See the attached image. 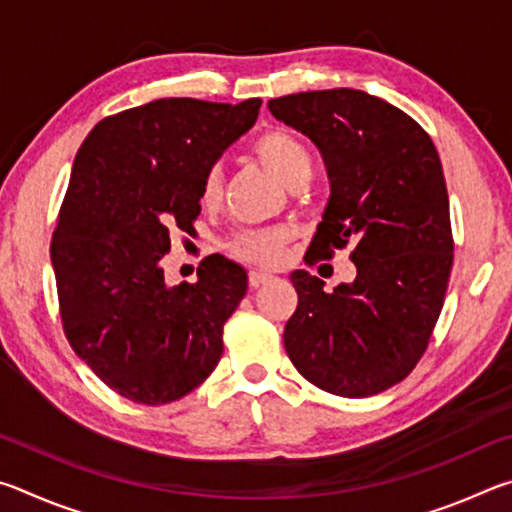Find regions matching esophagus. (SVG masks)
Here are the masks:
<instances>
[{
	"label": "esophagus",
	"mask_w": 512,
	"mask_h": 512,
	"mask_svg": "<svg viewBox=\"0 0 512 512\" xmlns=\"http://www.w3.org/2000/svg\"><path fill=\"white\" fill-rule=\"evenodd\" d=\"M268 280H271V275H268V273H262V271H250L248 273V282H250V287H253V289L262 287V284H266Z\"/></svg>",
	"instance_id": "esophagus-1"
}]
</instances>
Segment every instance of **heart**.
<instances>
[{
    "label": "heart",
    "instance_id": "obj_1",
    "mask_svg": "<svg viewBox=\"0 0 512 512\" xmlns=\"http://www.w3.org/2000/svg\"><path fill=\"white\" fill-rule=\"evenodd\" d=\"M255 155L287 187L298 183V180H309L311 169H314L307 146L287 131H266L264 135H259L255 142ZM221 196L223 171L219 164H212L203 176L201 201L203 205L212 207L221 201ZM287 241V230L246 232V235L232 241V253L244 259V262H253L259 266H277L284 257Z\"/></svg>",
    "mask_w": 512,
    "mask_h": 512
}]
</instances>
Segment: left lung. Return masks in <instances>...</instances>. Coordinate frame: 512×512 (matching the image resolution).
<instances>
[{
  "instance_id": "left-lung-1",
  "label": "left lung",
  "mask_w": 512,
  "mask_h": 512,
  "mask_svg": "<svg viewBox=\"0 0 512 512\" xmlns=\"http://www.w3.org/2000/svg\"><path fill=\"white\" fill-rule=\"evenodd\" d=\"M275 119L323 153L329 201L307 250L332 259L352 246V284L293 271L298 307L284 348L311 384L341 397L395 386L427 350L454 262L449 198L438 151L400 108L336 88L271 99Z\"/></svg>"
}]
</instances>
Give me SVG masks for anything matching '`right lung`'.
I'll return each mask as SVG.
<instances>
[{"label":"right lung","instance_id":"add662e5","mask_svg":"<svg viewBox=\"0 0 512 512\" xmlns=\"http://www.w3.org/2000/svg\"><path fill=\"white\" fill-rule=\"evenodd\" d=\"M237 106L158 99L101 119L76 153L51 239L69 345L126 400L176 402L212 375L248 273L223 255L194 284L164 282L171 232L192 235L205 171L253 128Z\"/></svg>","mask_w":512,"mask_h":512}]
</instances>
